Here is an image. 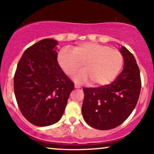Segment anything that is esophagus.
I'll use <instances>...</instances> for the list:
<instances>
[{"label": "esophagus", "instance_id": "esophagus-1", "mask_svg": "<svg viewBox=\"0 0 154 154\" xmlns=\"http://www.w3.org/2000/svg\"><path fill=\"white\" fill-rule=\"evenodd\" d=\"M75 88H80L81 86L79 85H77V84H75Z\"/></svg>", "mask_w": 154, "mask_h": 154}]
</instances>
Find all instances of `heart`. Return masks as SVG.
Here are the masks:
<instances>
[{
	"label": "heart",
	"mask_w": 154,
	"mask_h": 154,
	"mask_svg": "<svg viewBox=\"0 0 154 154\" xmlns=\"http://www.w3.org/2000/svg\"><path fill=\"white\" fill-rule=\"evenodd\" d=\"M58 63L68 76H72L82 66L85 69L74 77L77 83L102 86L112 82L123 65L121 52L110 46L95 43L79 44L70 49L63 48L58 54Z\"/></svg>",
	"instance_id": "b5f03b06"
}]
</instances>
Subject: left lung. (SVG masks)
<instances>
[{"label":"left lung","instance_id":"left-lung-1","mask_svg":"<svg viewBox=\"0 0 154 154\" xmlns=\"http://www.w3.org/2000/svg\"><path fill=\"white\" fill-rule=\"evenodd\" d=\"M120 52L125 61L124 69L111 84L83 88V118L97 130H111L122 124L138 100L141 88L139 67L126 48L122 46Z\"/></svg>","mask_w":154,"mask_h":154}]
</instances>
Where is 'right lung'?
<instances>
[{
	"label": "right lung",
	"instance_id": "add662e5",
	"mask_svg": "<svg viewBox=\"0 0 154 154\" xmlns=\"http://www.w3.org/2000/svg\"><path fill=\"white\" fill-rule=\"evenodd\" d=\"M57 44L53 39H43L28 48L14 77L19 109L24 118L36 126L57 122L75 88L58 63Z\"/></svg>",
	"mask_w": 154,
	"mask_h": 154
}]
</instances>
